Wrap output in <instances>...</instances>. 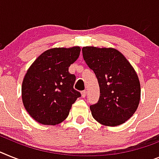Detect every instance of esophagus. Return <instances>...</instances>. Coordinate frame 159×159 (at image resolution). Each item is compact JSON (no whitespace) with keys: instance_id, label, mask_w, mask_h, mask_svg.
<instances>
[{"instance_id":"esophagus-1","label":"esophagus","mask_w":159,"mask_h":159,"mask_svg":"<svg viewBox=\"0 0 159 159\" xmlns=\"http://www.w3.org/2000/svg\"><path fill=\"white\" fill-rule=\"evenodd\" d=\"M81 94H82V97L85 98V97L86 96V90H83V91L81 92Z\"/></svg>"}]
</instances>
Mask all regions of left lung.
I'll use <instances>...</instances> for the list:
<instances>
[{
    "label": "left lung",
    "instance_id": "left-lung-1",
    "mask_svg": "<svg viewBox=\"0 0 159 159\" xmlns=\"http://www.w3.org/2000/svg\"><path fill=\"white\" fill-rule=\"evenodd\" d=\"M84 61L98 79L100 95L90 105L92 116L106 126H118L137 111L141 86L135 70L125 56L115 48L84 47Z\"/></svg>",
    "mask_w": 159,
    "mask_h": 159
}]
</instances>
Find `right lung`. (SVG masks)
I'll use <instances>...</instances> for the list:
<instances>
[{
	"label": "right lung",
	"instance_id": "1",
	"mask_svg": "<svg viewBox=\"0 0 159 159\" xmlns=\"http://www.w3.org/2000/svg\"><path fill=\"white\" fill-rule=\"evenodd\" d=\"M79 47L55 48L44 52L33 62L24 77L22 102L34 120L56 125L69 116L81 93L73 89L76 77L69 67L80 55Z\"/></svg>",
	"mask_w": 159,
	"mask_h": 159
}]
</instances>
